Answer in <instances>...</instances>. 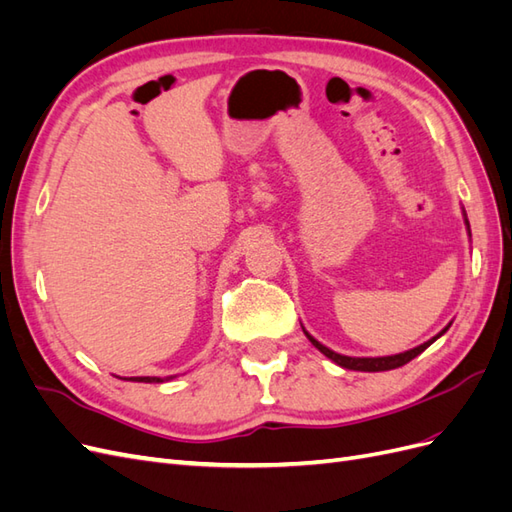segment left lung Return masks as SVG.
Masks as SVG:
<instances>
[{
    "instance_id": "8db88e82",
    "label": "left lung",
    "mask_w": 512,
    "mask_h": 512,
    "mask_svg": "<svg viewBox=\"0 0 512 512\" xmlns=\"http://www.w3.org/2000/svg\"><path fill=\"white\" fill-rule=\"evenodd\" d=\"M461 213H463V222H466L468 235H470V222H468L466 209H461ZM448 327H451V322H448L446 327H444L438 335H433L431 339H427L425 344L416 346V348H412V350H406V352L391 354V356H346V354H339V352H335V350L327 348L324 344H320L318 339L309 335L305 329H303V333L307 335L309 342H312V344H314V346H316L324 356H327V359H331V361H333L335 365H339V367L352 369V371H389V369H397V367H401V365L410 363V361L414 359V356H418V354H421L423 350H427L433 342H436L438 337H442V335L448 331Z\"/></svg>"
}]
</instances>
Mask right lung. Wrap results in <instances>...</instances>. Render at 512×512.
<instances>
[{"label": "right lung", "instance_id": "1", "mask_svg": "<svg viewBox=\"0 0 512 512\" xmlns=\"http://www.w3.org/2000/svg\"><path fill=\"white\" fill-rule=\"evenodd\" d=\"M175 376H166V378H158V376H136V378H123V380H130V382H166V380H173Z\"/></svg>", "mask_w": 512, "mask_h": 512}]
</instances>
